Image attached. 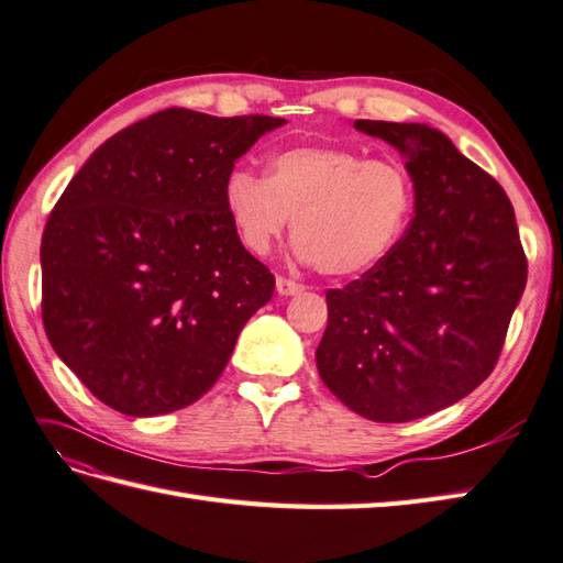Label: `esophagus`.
Wrapping results in <instances>:
<instances>
[{
    "mask_svg": "<svg viewBox=\"0 0 563 563\" xmlns=\"http://www.w3.org/2000/svg\"><path fill=\"white\" fill-rule=\"evenodd\" d=\"M301 291H303L301 284H296L291 279H286V277H277V294L279 296H296Z\"/></svg>",
    "mask_w": 563,
    "mask_h": 563,
    "instance_id": "esophagus-1",
    "label": "esophagus"
}]
</instances>
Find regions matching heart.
<instances>
[{
	"instance_id": "b5f03b06",
	"label": "heart",
	"mask_w": 563,
	"mask_h": 563,
	"mask_svg": "<svg viewBox=\"0 0 563 563\" xmlns=\"http://www.w3.org/2000/svg\"><path fill=\"white\" fill-rule=\"evenodd\" d=\"M223 207L243 245L267 255L294 219V255L328 277H358L390 255L415 209V185L393 158L344 146L277 152L267 178L235 168Z\"/></svg>"
}]
</instances>
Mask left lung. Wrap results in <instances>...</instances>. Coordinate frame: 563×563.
<instances>
[{"label":"left lung","mask_w":563,"mask_h":563,"mask_svg":"<svg viewBox=\"0 0 563 563\" xmlns=\"http://www.w3.org/2000/svg\"><path fill=\"white\" fill-rule=\"evenodd\" d=\"M395 146L415 185V219L380 265L328 291L316 352L322 383L371 421L429 417L489 373L528 282L504 187L419 122L354 120Z\"/></svg>","instance_id":"1"}]
</instances>
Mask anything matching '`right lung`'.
<instances>
[{
  "mask_svg": "<svg viewBox=\"0 0 563 563\" xmlns=\"http://www.w3.org/2000/svg\"><path fill=\"white\" fill-rule=\"evenodd\" d=\"M282 124L161 110L98 146L59 197L41 243L43 324L103 405L156 417L197 402L272 298L223 183Z\"/></svg>",
  "mask_w": 563,
  "mask_h": 563,
  "instance_id": "1",
  "label": "right lung"
}]
</instances>
